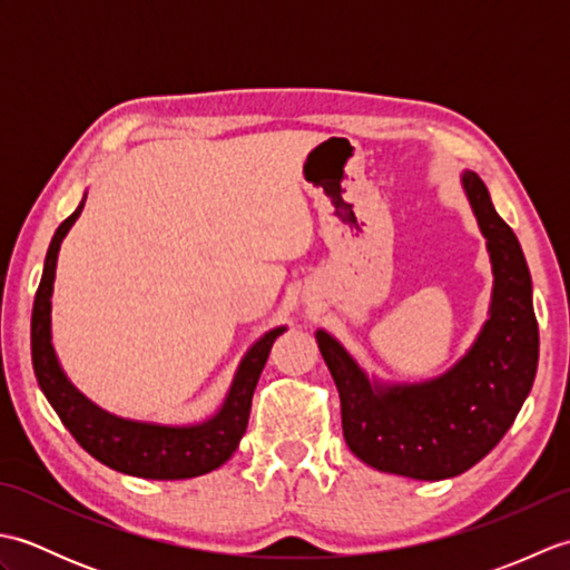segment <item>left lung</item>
Here are the masks:
<instances>
[{"label":"left lung","mask_w":570,"mask_h":570,"mask_svg":"<svg viewBox=\"0 0 570 570\" xmlns=\"http://www.w3.org/2000/svg\"><path fill=\"white\" fill-rule=\"evenodd\" d=\"M492 266L488 318L445 372L421 382L370 374L328 331L316 343L341 394L350 451L374 470L445 480L470 470L510 431L539 365L531 274L512 227L475 171L460 174Z\"/></svg>","instance_id":"obj_1"}]
</instances>
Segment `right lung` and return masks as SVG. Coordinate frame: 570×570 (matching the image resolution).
Segmentation results:
<instances>
[{
	"label": "right lung",
	"mask_w": 570,
	"mask_h": 570,
	"mask_svg": "<svg viewBox=\"0 0 570 570\" xmlns=\"http://www.w3.org/2000/svg\"><path fill=\"white\" fill-rule=\"evenodd\" d=\"M85 198L68 220L60 223L48 245L39 292L31 313V362L48 404L76 435V441L100 463L117 472L147 480L198 478L227 463L247 431L254 386L269 357V350L286 325L266 331L242 355L227 392L210 416L193 423H159L117 416L98 406L70 382L53 347V284L58 252L70 227L85 208Z\"/></svg>",
	"instance_id": "add662e5"
}]
</instances>
